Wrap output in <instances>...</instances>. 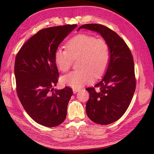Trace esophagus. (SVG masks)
Wrapping results in <instances>:
<instances>
[{
  "label": "esophagus",
  "instance_id": "obj_1",
  "mask_svg": "<svg viewBox=\"0 0 154 154\" xmlns=\"http://www.w3.org/2000/svg\"><path fill=\"white\" fill-rule=\"evenodd\" d=\"M73 92H74V94H75L77 93V92L79 91V88H73Z\"/></svg>",
  "mask_w": 154,
  "mask_h": 154
}]
</instances>
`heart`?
<instances>
[{
	"label": "heart",
	"instance_id": "b5f03b06",
	"mask_svg": "<svg viewBox=\"0 0 154 154\" xmlns=\"http://www.w3.org/2000/svg\"><path fill=\"white\" fill-rule=\"evenodd\" d=\"M66 49L59 48L55 52L54 61L62 72L70 67L72 59L79 58L78 67L62 78V82L74 88L92 83L94 77H99L106 71L110 61V48L103 38L87 34H79L70 39Z\"/></svg>",
	"mask_w": 154,
	"mask_h": 154
}]
</instances>
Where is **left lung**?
<instances>
[{
  "instance_id": "1",
  "label": "left lung",
  "mask_w": 154,
  "mask_h": 154,
  "mask_svg": "<svg viewBox=\"0 0 154 154\" xmlns=\"http://www.w3.org/2000/svg\"><path fill=\"white\" fill-rule=\"evenodd\" d=\"M99 33L110 48V61L106 74L95 87L87 88L89 99L86 113L92 122L107 125L122 117L130 105L135 90L134 62L131 52L124 40L109 28L97 23L80 26Z\"/></svg>"
}]
</instances>
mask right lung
<instances>
[{"label": "right lung", "instance_id": "add662e5", "mask_svg": "<svg viewBox=\"0 0 154 154\" xmlns=\"http://www.w3.org/2000/svg\"><path fill=\"white\" fill-rule=\"evenodd\" d=\"M76 24L39 30L23 45L15 60L14 73L19 99L29 116L42 125L61 124L67 116L72 88L54 89L59 75L54 54Z\"/></svg>", "mask_w": 154, "mask_h": 154}]
</instances>
